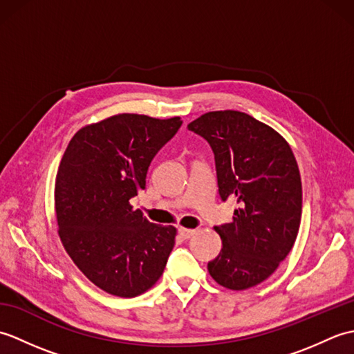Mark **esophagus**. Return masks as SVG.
I'll return each instance as SVG.
<instances>
[{
	"mask_svg": "<svg viewBox=\"0 0 354 354\" xmlns=\"http://www.w3.org/2000/svg\"><path fill=\"white\" fill-rule=\"evenodd\" d=\"M178 232H179V236H181L183 239H190L192 236H194L196 234V230H190V228H179L178 230Z\"/></svg>",
	"mask_w": 354,
	"mask_h": 354,
	"instance_id": "obj_1",
	"label": "esophagus"
}]
</instances>
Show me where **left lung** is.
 Segmentation results:
<instances>
[{"label":"left lung","instance_id":"8db88e82","mask_svg":"<svg viewBox=\"0 0 354 354\" xmlns=\"http://www.w3.org/2000/svg\"><path fill=\"white\" fill-rule=\"evenodd\" d=\"M187 127L213 149L221 199L239 204L234 221L214 227L222 250L208 272L223 288L250 289L275 272L297 240L303 209L297 160L280 133L245 112H207Z\"/></svg>","mask_w":354,"mask_h":354}]
</instances>
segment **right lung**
I'll list each match as a JSON object with an SVG mask.
<instances>
[{
	"label": "right lung",
	"mask_w": 354,
	"mask_h": 354,
	"mask_svg": "<svg viewBox=\"0 0 354 354\" xmlns=\"http://www.w3.org/2000/svg\"><path fill=\"white\" fill-rule=\"evenodd\" d=\"M181 117L118 114L82 127L59 164L55 212L61 242L89 281L132 298L160 280L176 228L149 222L131 199Z\"/></svg>",
	"instance_id": "1"
}]
</instances>
